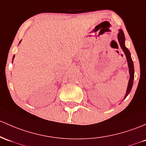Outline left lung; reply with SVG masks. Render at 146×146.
Returning <instances> with one entry per match:
<instances>
[{
    "label": "left lung",
    "instance_id": "obj_1",
    "mask_svg": "<svg viewBox=\"0 0 146 146\" xmlns=\"http://www.w3.org/2000/svg\"><path fill=\"white\" fill-rule=\"evenodd\" d=\"M118 40L119 42L120 46L122 48L123 51L124 52L125 55L126 59H127L128 68H129V79L128 82L127 91H126L125 96L124 98H125L127 96L128 94L131 91V89L132 88L133 82H134V64H133L132 57H131V54L129 52V50L126 48L125 45V38L124 33L121 29L119 30V33L118 34Z\"/></svg>",
    "mask_w": 146,
    "mask_h": 146
}]
</instances>
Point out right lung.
<instances>
[{
  "instance_id": "add662e5",
  "label": "right lung",
  "mask_w": 146,
  "mask_h": 146,
  "mask_svg": "<svg viewBox=\"0 0 146 146\" xmlns=\"http://www.w3.org/2000/svg\"><path fill=\"white\" fill-rule=\"evenodd\" d=\"M20 43H21V41H20V42H19V44H20ZM14 57H15V55H14V56H13V59H12V62H13V60H14Z\"/></svg>"
}]
</instances>
